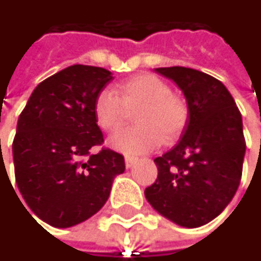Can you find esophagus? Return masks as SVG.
Here are the masks:
<instances>
[{
  "label": "esophagus",
  "mask_w": 261,
  "mask_h": 261,
  "mask_svg": "<svg viewBox=\"0 0 261 261\" xmlns=\"http://www.w3.org/2000/svg\"><path fill=\"white\" fill-rule=\"evenodd\" d=\"M136 162H138V158H133V156H125V167H126V168L135 167V165H136Z\"/></svg>",
  "instance_id": "esophagus-1"
}]
</instances>
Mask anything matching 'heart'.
I'll list each match as a JSON object with an SVG mask.
<instances>
[{"label":"heart","mask_w":261,"mask_h":261,"mask_svg":"<svg viewBox=\"0 0 261 261\" xmlns=\"http://www.w3.org/2000/svg\"><path fill=\"white\" fill-rule=\"evenodd\" d=\"M119 96L111 90H100L93 103L97 125L113 133L122 128L136 113L139 126L126 128L110 139V145L126 154L145 153L156 148L162 138L173 142L188 122V107L184 99L171 93L170 85L154 74H138L117 85Z\"/></svg>","instance_id":"heart-1"}]
</instances>
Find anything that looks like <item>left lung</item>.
<instances>
[{
  "label": "left lung",
  "instance_id": "obj_1",
  "mask_svg": "<svg viewBox=\"0 0 261 261\" xmlns=\"http://www.w3.org/2000/svg\"><path fill=\"white\" fill-rule=\"evenodd\" d=\"M156 71L182 90L188 122L177 145L154 159L159 173L145 197L176 225L197 228L216 219L240 185L246 151L242 114L219 79L187 67Z\"/></svg>",
  "mask_w": 261,
  "mask_h": 261
}]
</instances>
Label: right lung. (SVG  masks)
I'll return each mask as SVG.
<instances>
[{"mask_svg": "<svg viewBox=\"0 0 261 261\" xmlns=\"http://www.w3.org/2000/svg\"><path fill=\"white\" fill-rule=\"evenodd\" d=\"M111 79L102 67L70 65L42 81L19 114L12 145L16 185L32 213L50 226L70 228L94 216L125 171L122 154L110 148L90 153L103 142L94 97Z\"/></svg>", "mask_w": 261, "mask_h": 261, "instance_id": "add662e5", "label": "right lung"}]
</instances>
